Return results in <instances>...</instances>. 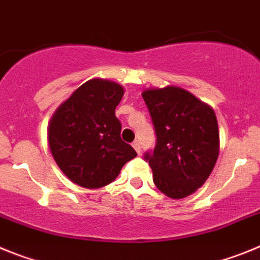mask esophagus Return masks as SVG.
Returning a JSON list of instances; mask_svg holds the SVG:
<instances>
[{"label": "esophagus", "mask_w": 260, "mask_h": 260, "mask_svg": "<svg viewBox=\"0 0 260 260\" xmlns=\"http://www.w3.org/2000/svg\"><path fill=\"white\" fill-rule=\"evenodd\" d=\"M133 147H134V150L137 151L138 153H141V143L138 141H134L133 142Z\"/></svg>", "instance_id": "34e87169"}]
</instances>
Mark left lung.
I'll return each mask as SVG.
<instances>
[{"label":"left lung","mask_w":260,"mask_h":260,"mask_svg":"<svg viewBox=\"0 0 260 260\" xmlns=\"http://www.w3.org/2000/svg\"><path fill=\"white\" fill-rule=\"evenodd\" d=\"M152 118L156 146L146 158L156 187L167 197H189L210 177L219 156L212 108L186 89L167 86L142 93Z\"/></svg>","instance_id":"8db88e82"}]
</instances>
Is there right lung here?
<instances>
[{"instance_id":"1","label":"right lung","mask_w":260,"mask_h":260,"mask_svg":"<svg viewBox=\"0 0 260 260\" xmlns=\"http://www.w3.org/2000/svg\"><path fill=\"white\" fill-rule=\"evenodd\" d=\"M122 96L119 84L95 78L75 89L50 118V152L69 180L82 187L108 185L137 156L121 139V122L114 114Z\"/></svg>"}]
</instances>
